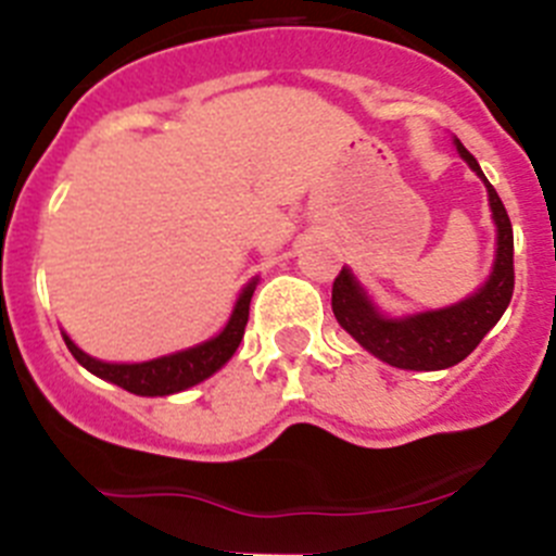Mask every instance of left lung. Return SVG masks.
Segmentation results:
<instances>
[{
  "label": "left lung",
  "instance_id": "left-lung-1",
  "mask_svg": "<svg viewBox=\"0 0 556 556\" xmlns=\"http://www.w3.org/2000/svg\"><path fill=\"white\" fill-rule=\"evenodd\" d=\"M459 159L476 172V178L488 189L490 217L495 225V255L490 275L468 298L443 308H426L412 314H390L378 306L376 298L356 278L351 267H342L331 292L333 317L358 345L397 370H448L476 351L490 328L501 320L513 301V225L507 208L484 178L479 161L470 155L454 136Z\"/></svg>",
  "mask_w": 556,
  "mask_h": 556
}]
</instances>
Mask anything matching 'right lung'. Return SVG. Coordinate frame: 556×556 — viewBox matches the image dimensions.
Here are the masks:
<instances>
[{"instance_id": "add662e5", "label": "right lung", "mask_w": 556, "mask_h": 556, "mask_svg": "<svg viewBox=\"0 0 556 556\" xmlns=\"http://www.w3.org/2000/svg\"><path fill=\"white\" fill-rule=\"evenodd\" d=\"M255 287H258V275L244 283L239 298H236L233 308H230L228 323L219 328V333H214L211 339H203L198 345L184 348V351L166 353V356L147 358V362H102V358L91 356L83 348H77V342L66 331H61L63 342L72 351V356L88 372H94L97 378H102V381H111V384L122 387V390L132 392V395H175V392H184L189 387L200 384V381H205V378H211L214 372L228 365L230 356H233L236 348H239V342L244 337L250 298H253Z\"/></svg>"}]
</instances>
